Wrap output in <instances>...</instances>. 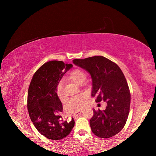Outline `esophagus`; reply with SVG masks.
Returning a JSON list of instances; mask_svg holds the SVG:
<instances>
[{
  "instance_id": "34e87169",
  "label": "esophagus",
  "mask_w": 156,
  "mask_h": 156,
  "mask_svg": "<svg viewBox=\"0 0 156 156\" xmlns=\"http://www.w3.org/2000/svg\"><path fill=\"white\" fill-rule=\"evenodd\" d=\"M82 110H80V111H77V112H74V114H73V117H77V116H78L79 115H80L81 113H82Z\"/></svg>"
}]
</instances>
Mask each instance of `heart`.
I'll return each instance as SVG.
<instances>
[{
	"instance_id": "heart-1",
	"label": "heart",
	"mask_w": 156,
	"mask_h": 156,
	"mask_svg": "<svg viewBox=\"0 0 156 156\" xmlns=\"http://www.w3.org/2000/svg\"><path fill=\"white\" fill-rule=\"evenodd\" d=\"M68 78L75 82L76 84H82L87 78V74L82 69H75L69 73ZM55 92L59 100H64V84L62 81L59 82L56 86ZM86 98H87V95L84 94L73 97L66 105V110L69 112H74L80 110L84 105Z\"/></svg>"
}]
</instances>
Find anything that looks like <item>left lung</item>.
<instances>
[{
	"instance_id": "left-lung-1",
	"label": "left lung",
	"mask_w": 156,
	"mask_h": 156,
	"mask_svg": "<svg viewBox=\"0 0 156 156\" xmlns=\"http://www.w3.org/2000/svg\"><path fill=\"white\" fill-rule=\"evenodd\" d=\"M73 63L90 73L92 97L97 102L103 100L107 103L104 111L93 110L90 120L92 133L101 138L117 135L127 122L131 102L130 91L121 68L103 56L75 59Z\"/></svg>"
}]
</instances>
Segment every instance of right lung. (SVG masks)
Listing matches in <instances>:
<instances>
[{
  "label": "right lung",
  "instance_id": "1",
  "mask_svg": "<svg viewBox=\"0 0 156 156\" xmlns=\"http://www.w3.org/2000/svg\"><path fill=\"white\" fill-rule=\"evenodd\" d=\"M72 67L62 61H49L35 72L29 85L27 109L35 128L42 135L52 140H60L70 133L74 119L64 121L59 116L62 104L55 92L56 86L66 72Z\"/></svg>",
  "mask_w": 156,
  "mask_h": 156
}]
</instances>
